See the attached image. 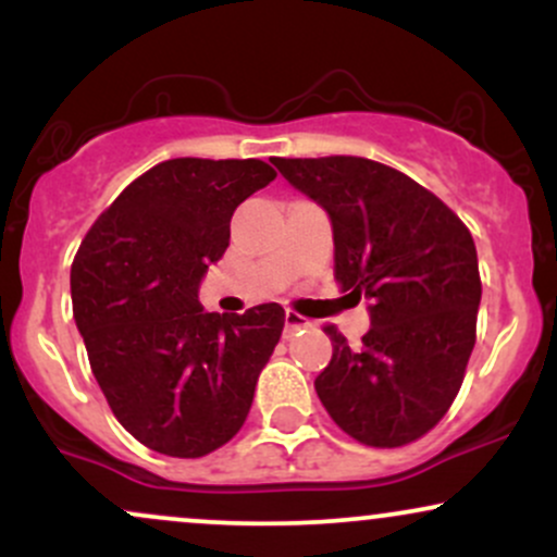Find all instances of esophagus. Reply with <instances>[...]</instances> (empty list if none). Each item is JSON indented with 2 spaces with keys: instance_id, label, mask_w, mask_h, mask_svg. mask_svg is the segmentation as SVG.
Returning a JSON list of instances; mask_svg holds the SVG:
<instances>
[{
  "instance_id": "obj_1",
  "label": "esophagus",
  "mask_w": 557,
  "mask_h": 557,
  "mask_svg": "<svg viewBox=\"0 0 557 557\" xmlns=\"http://www.w3.org/2000/svg\"><path fill=\"white\" fill-rule=\"evenodd\" d=\"M306 327H311L309 319L300 317V314H296V311H285V335H287V337H290L293 332L306 330Z\"/></svg>"
}]
</instances>
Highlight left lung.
Returning <instances> with one entry per match:
<instances>
[{"label":"left lung","instance_id":"left-lung-1","mask_svg":"<svg viewBox=\"0 0 557 557\" xmlns=\"http://www.w3.org/2000/svg\"><path fill=\"white\" fill-rule=\"evenodd\" d=\"M272 164L330 214L335 280L369 298L361 345L327 324L330 367L317 395L345 434L372 447L419 440L461 389L482 300L469 227L403 172L363 157Z\"/></svg>","mask_w":557,"mask_h":557}]
</instances>
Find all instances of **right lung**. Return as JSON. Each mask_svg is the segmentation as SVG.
<instances>
[{"instance_id":"obj_1","label":"right lung","mask_w":557,"mask_h":557,"mask_svg":"<svg viewBox=\"0 0 557 557\" xmlns=\"http://www.w3.org/2000/svg\"><path fill=\"white\" fill-rule=\"evenodd\" d=\"M277 172L261 159H168L136 177L83 238L73 317L112 413L138 443L201 458L238 434L285 327L280 304L209 314L198 285L230 216Z\"/></svg>"}]
</instances>
